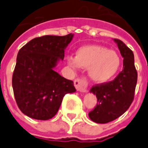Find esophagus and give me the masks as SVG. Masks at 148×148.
Wrapping results in <instances>:
<instances>
[{
    "label": "esophagus",
    "mask_w": 148,
    "mask_h": 148,
    "mask_svg": "<svg viewBox=\"0 0 148 148\" xmlns=\"http://www.w3.org/2000/svg\"><path fill=\"white\" fill-rule=\"evenodd\" d=\"M74 85L77 91L81 93H86L87 92V86L88 83L86 78H77L74 81Z\"/></svg>",
    "instance_id": "34e87169"
}]
</instances>
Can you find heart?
<instances>
[{
  "mask_svg": "<svg viewBox=\"0 0 148 148\" xmlns=\"http://www.w3.org/2000/svg\"><path fill=\"white\" fill-rule=\"evenodd\" d=\"M67 64L72 68H88L90 78L103 84L112 80L121 67V58L113 49L97 45H86L76 51L75 58L68 57Z\"/></svg>",
  "mask_w": 148,
  "mask_h": 148,
  "instance_id": "1",
  "label": "heart"
}]
</instances>
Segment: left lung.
<instances>
[{
	"mask_svg": "<svg viewBox=\"0 0 148 148\" xmlns=\"http://www.w3.org/2000/svg\"><path fill=\"white\" fill-rule=\"evenodd\" d=\"M114 41L124 58L123 70L112 81L94 86L90 90L96 95L98 103L89 117L99 124L112 121L127 111L134 100L138 79L133 51L121 40Z\"/></svg>",
	"mask_w": 148,
	"mask_h": 148,
	"instance_id": "1",
	"label": "left lung"
}]
</instances>
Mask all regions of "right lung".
I'll return each instance as SVG.
<instances>
[{
	"label": "right lung",
	"instance_id": "right-lung-1",
	"mask_svg": "<svg viewBox=\"0 0 148 148\" xmlns=\"http://www.w3.org/2000/svg\"><path fill=\"white\" fill-rule=\"evenodd\" d=\"M74 35L36 37L19 49L12 77L18 108L36 120L46 121L58 112L64 95L76 92L73 81L53 68L64 58V49Z\"/></svg>",
	"mask_w": 148,
	"mask_h": 148
}]
</instances>
